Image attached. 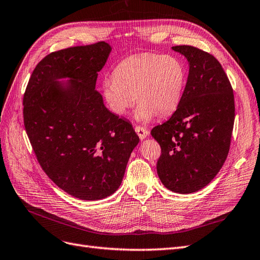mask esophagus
Instances as JSON below:
<instances>
[{"label": "esophagus", "mask_w": 260, "mask_h": 260, "mask_svg": "<svg viewBox=\"0 0 260 260\" xmlns=\"http://www.w3.org/2000/svg\"><path fill=\"white\" fill-rule=\"evenodd\" d=\"M135 130H136L137 135L139 136V138H140L141 140L145 139V138L148 136V130L145 129V128H143V127H140V125H137V127L135 128Z\"/></svg>", "instance_id": "34e87169"}]
</instances>
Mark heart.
Segmentation results:
<instances>
[{"label": "heart", "instance_id": "obj_1", "mask_svg": "<svg viewBox=\"0 0 260 260\" xmlns=\"http://www.w3.org/2000/svg\"><path fill=\"white\" fill-rule=\"evenodd\" d=\"M185 69L170 55L140 54L124 58L113 70V79L102 84V94L111 111L124 115L136 103L137 118L151 120L176 111L182 96Z\"/></svg>", "mask_w": 260, "mask_h": 260}]
</instances>
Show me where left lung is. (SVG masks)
Listing matches in <instances>:
<instances>
[{"label":"left lung","instance_id":"1","mask_svg":"<svg viewBox=\"0 0 260 260\" xmlns=\"http://www.w3.org/2000/svg\"><path fill=\"white\" fill-rule=\"evenodd\" d=\"M188 61V77L176 112L154 127L161 154L157 174L172 192L201 190L216 177L229 154L235 106L232 85L211 54L192 45H177Z\"/></svg>","mask_w":260,"mask_h":260}]
</instances>
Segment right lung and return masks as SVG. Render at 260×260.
<instances>
[{
	"instance_id": "1",
	"label": "right lung",
	"mask_w": 260,
	"mask_h": 260,
	"mask_svg": "<svg viewBox=\"0 0 260 260\" xmlns=\"http://www.w3.org/2000/svg\"><path fill=\"white\" fill-rule=\"evenodd\" d=\"M112 48L106 42L52 52L23 94V123L41 168L74 198L98 201L120 186L139 137L95 90ZM69 77L66 86L58 79Z\"/></svg>"
}]
</instances>
